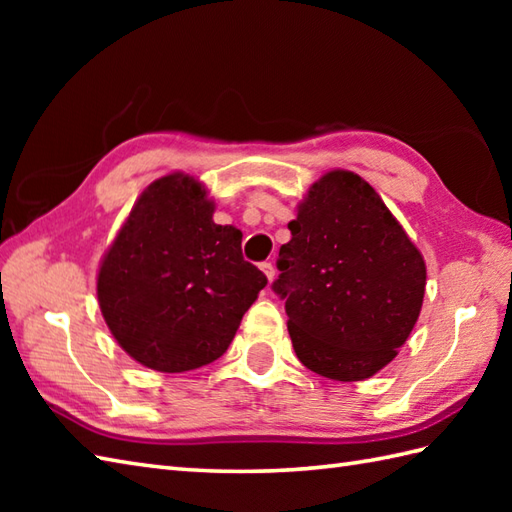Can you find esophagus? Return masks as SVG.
I'll return each mask as SVG.
<instances>
[{
    "instance_id": "1",
    "label": "esophagus",
    "mask_w": 512,
    "mask_h": 512,
    "mask_svg": "<svg viewBox=\"0 0 512 512\" xmlns=\"http://www.w3.org/2000/svg\"><path fill=\"white\" fill-rule=\"evenodd\" d=\"M262 270H264V275L268 277V281L275 279L277 270H275V264H273V262H264V264H262Z\"/></svg>"
}]
</instances>
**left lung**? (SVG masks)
I'll return each mask as SVG.
<instances>
[{
    "mask_svg": "<svg viewBox=\"0 0 512 512\" xmlns=\"http://www.w3.org/2000/svg\"><path fill=\"white\" fill-rule=\"evenodd\" d=\"M273 290L310 372L354 383L405 345L422 308L427 266L380 195L352 171L314 182L288 224Z\"/></svg>",
    "mask_w": 512,
    "mask_h": 512,
    "instance_id": "obj_1",
    "label": "left lung"
}]
</instances>
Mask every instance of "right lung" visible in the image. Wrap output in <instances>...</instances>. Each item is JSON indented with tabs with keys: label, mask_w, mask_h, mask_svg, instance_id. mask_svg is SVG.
I'll return each instance as SVG.
<instances>
[{
	"label": "right lung",
	"mask_w": 512,
	"mask_h": 512,
	"mask_svg": "<svg viewBox=\"0 0 512 512\" xmlns=\"http://www.w3.org/2000/svg\"><path fill=\"white\" fill-rule=\"evenodd\" d=\"M187 173L151 182L103 255L96 295L107 328L149 369L217 361L268 279L242 255V231Z\"/></svg>",
	"instance_id": "right-lung-1"
}]
</instances>
